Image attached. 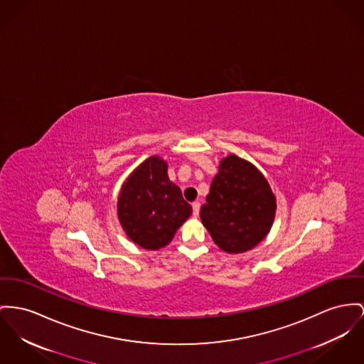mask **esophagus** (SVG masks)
I'll return each mask as SVG.
<instances>
[{"label":"esophagus","instance_id":"34e87169","mask_svg":"<svg viewBox=\"0 0 364 364\" xmlns=\"http://www.w3.org/2000/svg\"><path fill=\"white\" fill-rule=\"evenodd\" d=\"M192 207H193L194 217H198V214H200V203H198V201H194L193 204H192Z\"/></svg>","mask_w":364,"mask_h":364}]
</instances>
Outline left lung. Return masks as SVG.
<instances>
[{
  "instance_id": "8db88e82",
  "label": "left lung",
  "mask_w": 364,
  "mask_h": 364,
  "mask_svg": "<svg viewBox=\"0 0 364 364\" xmlns=\"http://www.w3.org/2000/svg\"><path fill=\"white\" fill-rule=\"evenodd\" d=\"M274 211L276 198L264 175L230 154L220 161L200 218L220 250L239 254L265 239Z\"/></svg>"
}]
</instances>
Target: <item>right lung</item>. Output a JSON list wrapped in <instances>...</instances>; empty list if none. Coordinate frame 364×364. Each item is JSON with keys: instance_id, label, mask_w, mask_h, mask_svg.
Listing matches in <instances>:
<instances>
[{"instance_id": "obj_1", "label": "right lung", "mask_w": 364, "mask_h": 364, "mask_svg": "<svg viewBox=\"0 0 364 364\" xmlns=\"http://www.w3.org/2000/svg\"><path fill=\"white\" fill-rule=\"evenodd\" d=\"M117 214L127 236L145 250H159L191 217L192 205L171 182L167 163L149 157L122 185Z\"/></svg>"}]
</instances>
